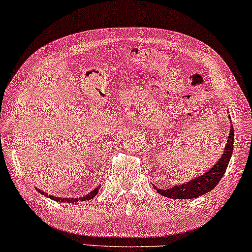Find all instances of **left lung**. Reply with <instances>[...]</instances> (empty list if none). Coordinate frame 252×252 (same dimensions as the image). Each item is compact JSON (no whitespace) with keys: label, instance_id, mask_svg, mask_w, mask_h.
<instances>
[{"label":"left lung","instance_id":"left-lung-1","mask_svg":"<svg viewBox=\"0 0 252 252\" xmlns=\"http://www.w3.org/2000/svg\"><path fill=\"white\" fill-rule=\"evenodd\" d=\"M230 120V115H229ZM231 123V122H230ZM232 150H234V129L232 124H230V131L225 143V148L222 152L221 158L211 167V170L202 173L201 176L194 178V179L186 181V183L174 185L171 189H161L154 187L160 195L171 197V199H195L197 196H201L203 194L211 192L215 189V186L220 183L221 178L223 177L227 170L229 160H230Z\"/></svg>","mask_w":252,"mask_h":252}]
</instances>
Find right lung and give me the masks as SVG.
<instances>
[{"label": "right lung", "mask_w": 252, "mask_h": 252, "mask_svg": "<svg viewBox=\"0 0 252 252\" xmlns=\"http://www.w3.org/2000/svg\"><path fill=\"white\" fill-rule=\"evenodd\" d=\"M100 187L101 186L95 187V189L93 190H91V192H89L87 195H84L81 197H59V196L51 195V194H47V193L44 192V190H40L38 189H36L41 194V195H45L46 197H50V199L55 200V201H62L63 203H73V202H79V201H86V200H92L98 193V189H100Z\"/></svg>", "instance_id": "right-lung-1"}]
</instances>
